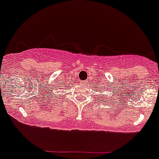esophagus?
<instances>
[{
    "label": "esophagus",
    "mask_w": 159,
    "mask_h": 159,
    "mask_svg": "<svg viewBox=\"0 0 159 159\" xmlns=\"http://www.w3.org/2000/svg\"><path fill=\"white\" fill-rule=\"evenodd\" d=\"M86 83H87V81H82V83H81V84H82V85H84V86H86Z\"/></svg>",
    "instance_id": "esophagus-1"
}]
</instances>
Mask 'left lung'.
<instances>
[{"instance_id":"obj_1","label":"left lung","mask_w":159,"mask_h":159,"mask_svg":"<svg viewBox=\"0 0 159 159\" xmlns=\"http://www.w3.org/2000/svg\"><path fill=\"white\" fill-rule=\"evenodd\" d=\"M100 88H101V87H100ZM102 89H103V88H102ZM97 91H98V90H97Z\"/></svg>"}]
</instances>
